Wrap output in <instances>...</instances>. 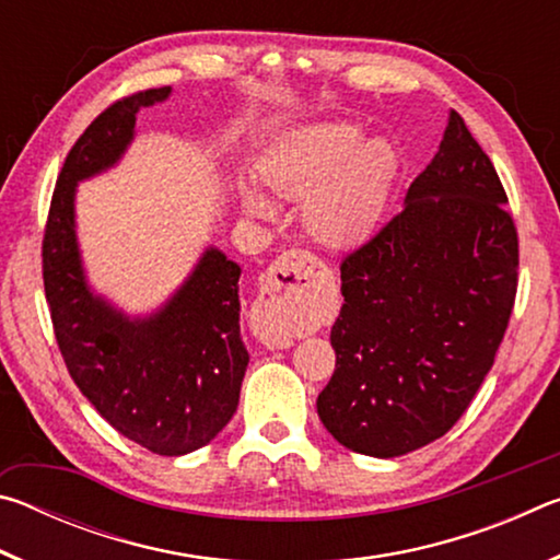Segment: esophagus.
<instances>
[{
    "mask_svg": "<svg viewBox=\"0 0 560 560\" xmlns=\"http://www.w3.org/2000/svg\"><path fill=\"white\" fill-rule=\"evenodd\" d=\"M326 267L314 254L291 249L271 264L261 293L249 311V326L267 348H289L293 343V311L299 299L324 277Z\"/></svg>",
    "mask_w": 560,
    "mask_h": 560,
    "instance_id": "34e87169",
    "label": "esophagus"
}]
</instances>
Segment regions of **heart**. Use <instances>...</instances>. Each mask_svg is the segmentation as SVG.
Returning a JSON list of instances; mask_svg holds the SVG:
<instances>
[{"mask_svg": "<svg viewBox=\"0 0 560 560\" xmlns=\"http://www.w3.org/2000/svg\"><path fill=\"white\" fill-rule=\"evenodd\" d=\"M395 167L387 140H365L355 122L334 120L283 132L264 150L257 173L271 192L303 200L301 222L311 240L340 249L365 240L381 220ZM240 205L257 220L277 212L271 197L252 185L240 187Z\"/></svg>", "mask_w": 560, "mask_h": 560, "instance_id": "obj_1", "label": "heart"}]
</instances>
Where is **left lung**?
I'll return each instance as SVG.
<instances>
[{
    "instance_id": "left-lung-1",
    "label": "left lung",
    "mask_w": 560,
    "mask_h": 560,
    "mask_svg": "<svg viewBox=\"0 0 560 560\" xmlns=\"http://www.w3.org/2000/svg\"><path fill=\"white\" fill-rule=\"evenodd\" d=\"M489 155L457 110L405 207L340 264L336 371L316 407L358 454L440 440L494 365L516 296L518 240Z\"/></svg>"
}]
</instances>
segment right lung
<instances>
[{
	"mask_svg": "<svg viewBox=\"0 0 560 560\" xmlns=\"http://www.w3.org/2000/svg\"><path fill=\"white\" fill-rule=\"evenodd\" d=\"M150 89L116 101L66 155L44 234V289L66 368L122 438L163 457L212 442L240 405L246 353L240 334V264L207 246L173 296L128 316L96 293L75 234V187L120 163L140 108L170 98Z\"/></svg>",
	"mask_w": 560,
	"mask_h": 560,
	"instance_id": "obj_1",
	"label": "right lung"
}]
</instances>
